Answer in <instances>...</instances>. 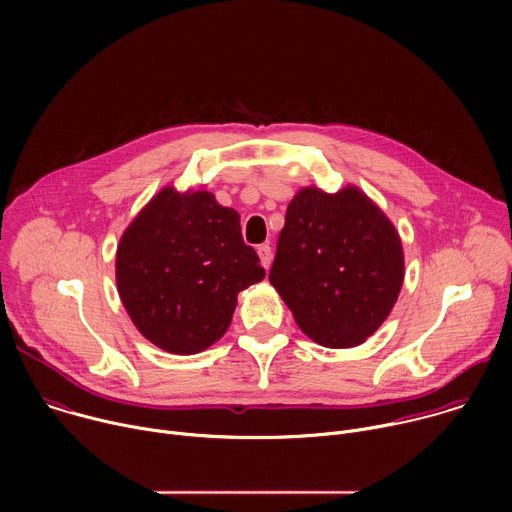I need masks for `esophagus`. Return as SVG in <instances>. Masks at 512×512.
Returning <instances> with one entry per match:
<instances>
[{
  "label": "esophagus",
  "mask_w": 512,
  "mask_h": 512,
  "mask_svg": "<svg viewBox=\"0 0 512 512\" xmlns=\"http://www.w3.org/2000/svg\"><path fill=\"white\" fill-rule=\"evenodd\" d=\"M257 255H259V259H261V265L265 267V269H269V265H271V247L269 245H259L257 247Z\"/></svg>",
  "instance_id": "1"
}]
</instances>
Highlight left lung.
<instances>
[{"instance_id": "obj_1", "label": "left lung", "mask_w": 512, "mask_h": 512, "mask_svg": "<svg viewBox=\"0 0 512 512\" xmlns=\"http://www.w3.org/2000/svg\"><path fill=\"white\" fill-rule=\"evenodd\" d=\"M403 277L399 233L360 188L308 186L289 202L269 281L314 342L352 348L373 336Z\"/></svg>"}]
</instances>
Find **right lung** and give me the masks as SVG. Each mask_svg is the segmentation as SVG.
<instances>
[{
  "label": "right lung",
  "mask_w": 512,
  "mask_h": 512,
  "mask_svg": "<svg viewBox=\"0 0 512 512\" xmlns=\"http://www.w3.org/2000/svg\"><path fill=\"white\" fill-rule=\"evenodd\" d=\"M263 277L239 212L208 190L162 188L117 245L123 308L145 338L172 354L214 344L231 326L239 291Z\"/></svg>",
  "instance_id": "obj_1"
}]
</instances>
